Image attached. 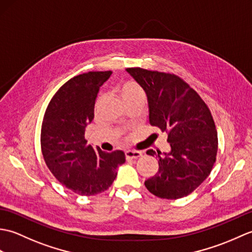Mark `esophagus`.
<instances>
[{
    "instance_id": "esophagus-1",
    "label": "esophagus",
    "mask_w": 252,
    "mask_h": 252,
    "mask_svg": "<svg viewBox=\"0 0 252 252\" xmlns=\"http://www.w3.org/2000/svg\"><path fill=\"white\" fill-rule=\"evenodd\" d=\"M142 156V153L141 152H137V151H126V159H137L138 157Z\"/></svg>"
}]
</instances>
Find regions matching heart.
<instances>
[{
	"instance_id": "obj_1",
	"label": "heart",
	"mask_w": 252,
	"mask_h": 252,
	"mask_svg": "<svg viewBox=\"0 0 252 252\" xmlns=\"http://www.w3.org/2000/svg\"><path fill=\"white\" fill-rule=\"evenodd\" d=\"M119 96L121 100L125 103V105H129L133 103L144 104L146 99L145 91H144L141 85L136 81H134V80H126V81L121 83L119 87ZM101 100H103L101 96H98V97L96 98L94 105L95 111L99 108Z\"/></svg>"
}]
</instances>
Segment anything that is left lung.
<instances>
[{
    "label": "left lung",
    "instance_id": "8db88e82",
    "mask_svg": "<svg viewBox=\"0 0 252 252\" xmlns=\"http://www.w3.org/2000/svg\"><path fill=\"white\" fill-rule=\"evenodd\" d=\"M145 91L149 123L168 133L170 153L148 149L158 158L159 170L145 181L146 189L159 198L178 199L194 191L216 162L218 133L205 101L183 79L172 73L127 68Z\"/></svg>",
    "mask_w": 252,
    "mask_h": 252
}]
</instances>
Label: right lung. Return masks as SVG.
Instances as JSON below:
<instances>
[{
  "label": "right lung",
  "mask_w": 252,
  "mask_h": 252,
  "mask_svg": "<svg viewBox=\"0 0 252 252\" xmlns=\"http://www.w3.org/2000/svg\"><path fill=\"white\" fill-rule=\"evenodd\" d=\"M110 74L90 71L69 80L53 96L42 122L41 149L47 168L63 186L82 196L108 189L118 167L126 162L122 151L105 153L88 145L84 137L99 88Z\"/></svg>",
  "instance_id": "obj_1"
}]
</instances>
